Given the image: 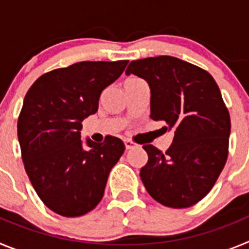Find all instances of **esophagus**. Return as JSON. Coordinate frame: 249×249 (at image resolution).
<instances>
[{"instance_id": "obj_1", "label": "esophagus", "mask_w": 249, "mask_h": 249, "mask_svg": "<svg viewBox=\"0 0 249 249\" xmlns=\"http://www.w3.org/2000/svg\"><path fill=\"white\" fill-rule=\"evenodd\" d=\"M123 142H124L126 149H132V148H135V147H137V144H136L135 142H132V141H129V140H124Z\"/></svg>"}]
</instances>
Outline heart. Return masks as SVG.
Listing matches in <instances>:
<instances>
[{
  "label": "heart",
  "mask_w": 249,
  "mask_h": 249,
  "mask_svg": "<svg viewBox=\"0 0 249 249\" xmlns=\"http://www.w3.org/2000/svg\"><path fill=\"white\" fill-rule=\"evenodd\" d=\"M133 80H137V78H135V77H131V78H128L127 81H133Z\"/></svg>",
  "instance_id": "b5f03b06"
}]
</instances>
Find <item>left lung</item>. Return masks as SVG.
I'll return each instance as SVG.
<instances>
[{"instance_id":"1","label":"left lung","mask_w":249,"mask_h":249,"mask_svg":"<svg viewBox=\"0 0 249 249\" xmlns=\"http://www.w3.org/2000/svg\"><path fill=\"white\" fill-rule=\"evenodd\" d=\"M131 73L149 85L152 120L175 132L166 152L144 144L141 179L160 204L193 206L212 190L228 157L231 118L218 86L207 71L172 56L132 61Z\"/></svg>"}]
</instances>
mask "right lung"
<instances>
[{"instance_id": "add662e5", "label": "right lung", "mask_w": 249, "mask_h": 249, "mask_svg": "<svg viewBox=\"0 0 249 249\" xmlns=\"http://www.w3.org/2000/svg\"><path fill=\"white\" fill-rule=\"evenodd\" d=\"M128 61H83L38 77L26 93L17 136L26 173L41 201L57 214L80 217L101 202L122 141H81L82 121L98 109L103 89Z\"/></svg>"}]
</instances>
